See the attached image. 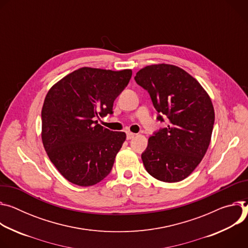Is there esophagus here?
I'll use <instances>...</instances> for the list:
<instances>
[{"mask_svg":"<svg viewBox=\"0 0 248 248\" xmlns=\"http://www.w3.org/2000/svg\"><path fill=\"white\" fill-rule=\"evenodd\" d=\"M135 135H136V134H134V133H132V132H127V140L133 139L134 137H135Z\"/></svg>","mask_w":248,"mask_h":248,"instance_id":"1","label":"esophagus"}]
</instances>
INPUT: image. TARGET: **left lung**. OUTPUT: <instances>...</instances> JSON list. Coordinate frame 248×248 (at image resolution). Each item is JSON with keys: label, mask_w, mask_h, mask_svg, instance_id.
Masks as SVG:
<instances>
[{"label": "left lung", "mask_w": 248, "mask_h": 248, "mask_svg": "<svg viewBox=\"0 0 248 248\" xmlns=\"http://www.w3.org/2000/svg\"><path fill=\"white\" fill-rule=\"evenodd\" d=\"M135 80L150 93L157 120L169 118L168 127L150 137L142 154L146 170L163 182L181 181L209 148L215 122L212 100L196 78L174 65L147 66Z\"/></svg>", "instance_id": "left-lung-1"}]
</instances>
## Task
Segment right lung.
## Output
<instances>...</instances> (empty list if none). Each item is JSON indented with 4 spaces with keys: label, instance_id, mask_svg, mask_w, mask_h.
I'll return each instance as SVG.
<instances>
[{
    "label": "right lung",
    "instance_id": "right-lung-1",
    "mask_svg": "<svg viewBox=\"0 0 248 248\" xmlns=\"http://www.w3.org/2000/svg\"><path fill=\"white\" fill-rule=\"evenodd\" d=\"M131 76L129 69L82 67L47 93L41 111V139L50 160L68 181L92 186L111 171L126 134L102 127L96 118L112 114L113 102Z\"/></svg>",
    "mask_w": 248,
    "mask_h": 248
}]
</instances>
